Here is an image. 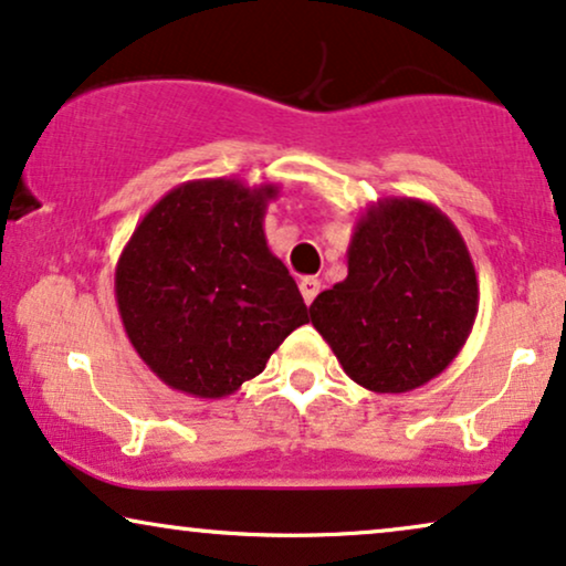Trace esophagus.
I'll return each instance as SVG.
<instances>
[{"label": "esophagus", "mask_w": 566, "mask_h": 566, "mask_svg": "<svg viewBox=\"0 0 566 566\" xmlns=\"http://www.w3.org/2000/svg\"><path fill=\"white\" fill-rule=\"evenodd\" d=\"M321 292V282L316 276H303L300 279V295H303L305 305H311L313 300H316V295Z\"/></svg>", "instance_id": "esophagus-1"}]
</instances>
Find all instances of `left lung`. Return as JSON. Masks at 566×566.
Returning a JSON list of instances; mask_svg holds the SVG:
<instances>
[{
	"mask_svg": "<svg viewBox=\"0 0 566 566\" xmlns=\"http://www.w3.org/2000/svg\"><path fill=\"white\" fill-rule=\"evenodd\" d=\"M307 311L355 384L402 395L439 376L473 332V259L433 203L381 198L355 221L347 279Z\"/></svg>",
	"mask_w": 566,
	"mask_h": 566,
	"instance_id": "8db88e82",
	"label": "left lung"
}]
</instances>
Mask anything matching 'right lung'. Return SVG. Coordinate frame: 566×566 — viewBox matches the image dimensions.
Masks as SVG:
<instances>
[{
	"label": "right lung",
	"instance_id": "1",
	"mask_svg": "<svg viewBox=\"0 0 566 566\" xmlns=\"http://www.w3.org/2000/svg\"><path fill=\"white\" fill-rule=\"evenodd\" d=\"M279 188L232 177L171 188L135 227L114 297L140 360L169 389L230 397L266 368L307 307L269 250L263 217Z\"/></svg>",
	"mask_w": 566,
	"mask_h": 566
}]
</instances>
